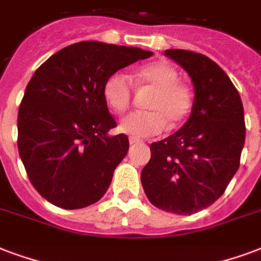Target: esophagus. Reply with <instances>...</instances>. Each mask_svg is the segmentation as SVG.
<instances>
[{
    "label": "esophagus",
    "instance_id": "34e87169",
    "mask_svg": "<svg viewBox=\"0 0 261 261\" xmlns=\"http://www.w3.org/2000/svg\"><path fill=\"white\" fill-rule=\"evenodd\" d=\"M138 143H140V140L136 138H129V144H138Z\"/></svg>",
    "mask_w": 261,
    "mask_h": 261
}]
</instances>
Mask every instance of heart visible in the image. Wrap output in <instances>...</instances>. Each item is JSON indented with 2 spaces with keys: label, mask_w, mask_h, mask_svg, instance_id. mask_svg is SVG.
<instances>
[{
  "label": "heart",
  "mask_w": 261,
  "mask_h": 261,
  "mask_svg": "<svg viewBox=\"0 0 261 261\" xmlns=\"http://www.w3.org/2000/svg\"><path fill=\"white\" fill-rule=\"evenodd\" d=\"M138 85L151 86L154 93L147 101L148 111H132L119 121V130L132 138H151L166 128H176L184 122L193 109V93L179 82V72L165 62H154L133 72ZM132 82L122 72L106 80L103 96L110 109L122 113L132 100Z\"/></svg>",
  "instance_id": "b5f03b06"
}]
</instances>
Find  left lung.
I'll return each instance as SVG.
<instances>
[{"label": "left lung", "mask_w": 261, "mask_h": 261, "mask_svg": "<svg viewBox=\"0 0 261 261\" xmlns=\"http://www.w3.org/2000/svg\"><path fill=\"white\" fill-rule=\"evenodd\" d=\"M165 56L191 78L193 109L177 132L150 146L140 179L152 205L193 215L219 199L240 168L244 106L228 75L207 56L186 49H166Z\"/></svg>", "instance_id": "1"}]
</instances>
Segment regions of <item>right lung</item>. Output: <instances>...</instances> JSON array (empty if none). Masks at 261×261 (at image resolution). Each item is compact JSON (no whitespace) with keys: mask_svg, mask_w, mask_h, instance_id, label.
Here are the masks:
<instances>
[{"mask_svg":"<svg viewBox=\"0 0 261 261\" xmlns=\"http://www.w3.org/2000/svg\"><path fill=\"white\" fill-rule=\"evenodd\" d=\"M150 50L82 41L37 68L19 107L17 148L31 184L63 209L97 202L129 150L103 96L106 80Z\"/></svg>","mask_w":261,"mask_h":261,"instance_id":"add662e5","label":"right lung"}]
</instances>
